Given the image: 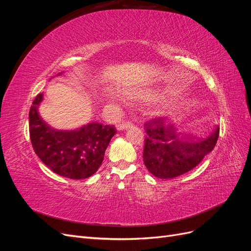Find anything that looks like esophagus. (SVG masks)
<instances>
[{
  "instance_id": "esophagus-1",
  "label": "esophagus",
  "mask_w": 251,
  "mask_h": 251,
  "mask_svg": "<svg viewBox=\"0 0 251 251\" xmlns=\"http://www.w3.org/2000/svg\"><path fill=\"white\" fill-rule=\"evenodd\" d=\"M133 126V124L130 123V121H123V123H120L117 125V128L119 131H123V130H126V128H130Z\"/></svg>"
}]
</instances>
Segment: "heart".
<instances>
[{
    "mask_svg": "<svg viewBox=\"0 0 251 251\" xmlns=\"http://www.w3.org/2000/svg\"><path fill=\"white\" fill-rule=\"evenodd\" d=\"M138 98L142 100L146 101H151V100H156L157 98L159 97L158 93H156L155 91H150V90H146V91H139V92L136 93Z\"/></svg>",
    "mask_w": 251,
    "mask_h": 251,
    "instance_id": "heart-1",
    "label": "heart"
}]
</instances>
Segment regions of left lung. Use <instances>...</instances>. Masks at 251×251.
<instances>
[{"label":"left lung","mask_w":251,"mask_h":251,"mask_svg":"<svg viewBox=\"0 0 251 251\" xmlns=\"http://www.w3.org/2000/svg\"><path fill=\"white\" fill-rule=\"evenodd\" d=\"M147 132L143 149V162L157 178L172 179L195 169L203 158L214 150L220 127L217 126L206 137L184 134L166 126L164 118H157L144 125Z\"/></svg>","instance_id":"1"}]
</instances>
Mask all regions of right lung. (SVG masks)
Listing matches in <instances>:
<instances>
[{"mask_svg": "<svg viewBox=\"0 0 251 251\" xmlns=\"http://www.w3.org/2000/svg\"><path fill=\"white\" fill-rule=\"evenodd\" d=\"M42 100L43 93L34 98L29 111V134L35 154L59 176L70 179L91 177L101 165L116 128L92 123L77 130H55L40 116Z\"/></svg>", "mask_w": 251, "mask_h": 251, "instance_id": "obj_1", "label": "right lung"}]
</instances>
